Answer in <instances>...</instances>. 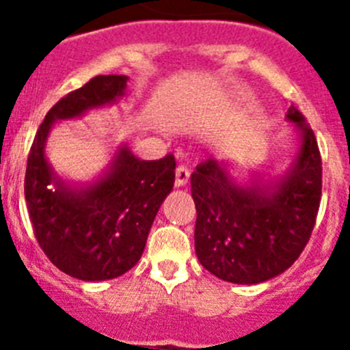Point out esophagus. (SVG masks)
Instances as JSON below:
<instances>
[{
    "mask_svg": "<svg viewBox=\"0 0 350 350\" xmlns=\"http://www.w3.org/2000/svg\"><path fill=\"white\" fill-rule=\"evenodd\" d=\"M189 168L185 165H178L177 170H175V185H177V187H184V185L189 182Z\"/></svg>",
    "mask_w": 350,
    "mask_h": 350,
    "instance_id": "1",
    "label": "esophagus"
}]
</instances>
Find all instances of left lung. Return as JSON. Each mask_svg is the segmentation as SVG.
Instances as JSON below:
<instances>
[{
	"instance_id": "obj_1",
	"label": "left lung",
	"mask_w": 350,
	"mask_h": 350,
	"mask_svg": "<svg viewBox=\"0 0 350 350\" xmlns=\"http://www.w3.org/2000/svg\"><path fill=\"white\" fill-rule=\"evenodd\" d=\"M287 120L301 138L289 172L273 187H240L222 161H203L191 175L196 205L194 247L203 267L233 284L273 279L299 258L319 212L323 161L305 117L293 107Z\"/></svg>"
}]
</instances>
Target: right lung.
<instances>
[{"instance_id":"add662e5","label":"right lung","mask_w":350,"mask_h":350,"mask_svg":"<svg viewBox=\"0 0 350 350\" xmlns=\"http://www.w3.org/2000/svg\"><path fill=\"white\" fill-rule=\"evenodd\" d=\"M126 83V75H98L61 98L40 124L27 156L24 194L38 245L54 267L79 280L116 279L137 265L175 182L173 154L142 161L126 147L112 170L85 189H71L52 173L45 159L52 124L113 103L124 96Z\"/></svg>"}]
</instances>
